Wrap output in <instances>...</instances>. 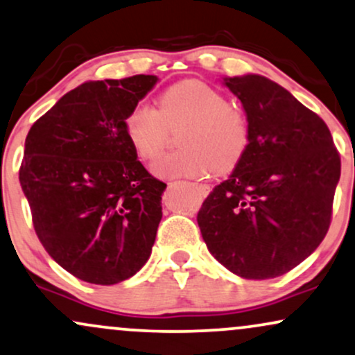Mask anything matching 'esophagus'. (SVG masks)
<instances>
[{"instance_id": "esophagus-1", "label": "esophagus", "mask_w": 355, "mask_h": 355, "mask_svg": "<svg viewBox=\"0 0 355 355\" xmlns=\"http://www.w3.org/2000/svg\"><path fill=\"white\" fill-rule=\"evenodd\" d=\"M193 187L196 189V193H198L199 196H202V198H206V196L211 193L209 184H198V182H193Z\"/></svg>"}]
</instances>
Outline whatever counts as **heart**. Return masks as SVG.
<instances>
[{"label": "heart", "instance_id": "obj_1", "mask_svg": "<svg viewBox=\"0 0 355 355\" xmlns=\"http://www.w3.org/2000/svg\"><path fill=\"white\" fill-rule=\"evenodd\" d=\"M182 123L176 139L182 149L164 154L153 166L162 178H199L209 169L226 174L248 151L251 128L245 112L199 79L169 86L157 99V110L136 103L124 118V132L136 156L151 161L164 148L168 129Z\"/></svg>", "mask_w": 355, "mask_h": 355}]
</instances>
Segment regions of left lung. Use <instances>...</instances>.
<instances>
[{"mask_svg":"<svg viewBox=\"0 0 355 355\" xmlns=\"http://www.w3.org/2000/svg\"><path fill=\"white\" fill-rule=\"evenodd\" d=\"M243 103L251 141L198 212L204 243L244 279H272L309 257L332 219L340 156L322 118L259 74L224 78Z\"/></svg>","mask_w":355,"mask_h":355,"instance_id":"obj_1","label":"left lung"}]
</instances>
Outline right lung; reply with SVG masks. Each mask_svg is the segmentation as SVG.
Masks as SVG:
<instances>
[{
    "instance_id": "right-lung-1",
    "label": "right lung",
    "mask_w": 355,
    "mask_h": 355,
    "mask_svg": "<svg viewBox=\"0 0 355 355\" xmlns=\"http://www.w3.org/2000/svg\"><path fill=\"white\" fill-rule=\"evenodd\" d=\"M156 76L87 81L33 124L19 182L33 226L62 269L91 284L126 281L151 256L166 184L124 132L128 111Z\"/></svg>"
}]
</instances>
